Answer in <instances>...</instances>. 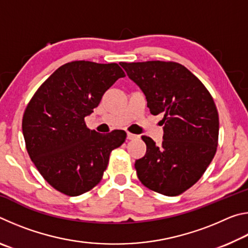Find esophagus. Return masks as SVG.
<instances>
[{
  "mask_svg": "<svg viewBox=\"0 0 248 248\" xmlns=\"http://www.w3.org/2000/svg\"><path fill=\"white\" fill-rule=\"evenodd\" d=\"M139 138V136H137V134H133L131 132H127V139L128 140H136Z\"/></svg>",
  "mask_w": 248,
  "mask_h": 248,
  "instance_id": "1",
  "label": "esophagus"
}]
</instances>
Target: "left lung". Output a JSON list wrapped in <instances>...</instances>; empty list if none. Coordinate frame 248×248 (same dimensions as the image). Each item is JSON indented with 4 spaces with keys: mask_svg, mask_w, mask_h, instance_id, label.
Instances as JSON below:
<instances>
[{
    "mask_svg": "<svg viewBox=\"0 0 248 248\" xmlns=\"http://www.w3.org/2000/svg\"><path fill=\"white\" fill-rule=\"evenodd\" d=\"M143 92L152 115L163 114L164 139L142 136L146 153L134 167L146 188L178 196L198 182L217 152L219 114L202 82L174 61L120 62Z\"/></svg>",
    "mask_w": 248,
    "mask_h": 248,
    "instance_id": "1",
    "label": "left lung"
}]
</instances>
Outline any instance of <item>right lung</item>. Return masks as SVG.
<instances>
[{
  "instance_id": "right-lung-1",
  "label": "right lung",
  "mask_w": 248,
  "mask_h": 248,
  "mask_svg": "<svg viewBox=\"0 0 248 248\" xmlns=\"http://www.w3.org/2000/svg\"><path fill=\"white\" fill-rule=\"evenodd\" d=\"M117 63L68 62L36 91L24 111L22 128L29 157L50 186L66 196L82 195L99 184L112 150L124 143V130H90L86 116L117 79Z\"/></svg>"
}]
</instances>
